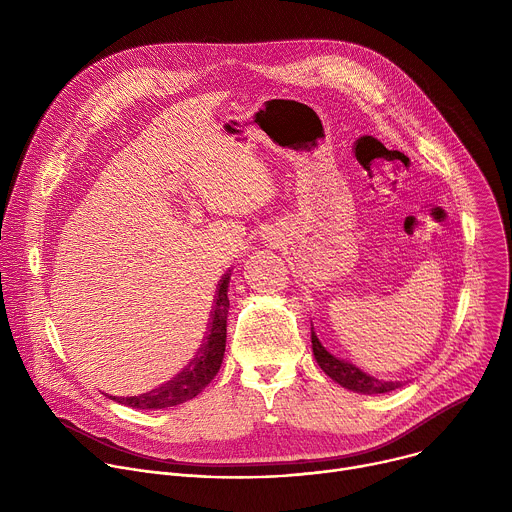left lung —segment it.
Segmentation results:
<instances>
[{
    "mask_svg": "<svg viewBox=\"0 0 512 512\" xmlns=\"http://www.w3.org/2000/svg\"><path fill=\"white\" fill-rule=\"evenodd\" d=\"M312 350L314 358L320 364V369L336 381L340 387L360 393V395H379V393H389L401 387L397 381H383L377 377H371L369 373H364L356 364H352L348 358L340 356L338 352H332L322 344L318 334L312 328Z\"/></svg>",
    "mask_w": 512,
    "mask_h": 512,
    "instance_id": "left-lung-1",
    "label": "left lung"
}]
</instances>
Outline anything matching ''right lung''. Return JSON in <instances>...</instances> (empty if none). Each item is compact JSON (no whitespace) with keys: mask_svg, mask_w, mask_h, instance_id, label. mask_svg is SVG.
<instances>
[{"mask_svg":"<svg viewBox=\"0 0 512 512\" xmlns=\"http://www.w3.org/2000/svg\"><path fill=\"white\" fill-rule=\"evenodd\" d=\"M229 279L231 271L223 275L221 283H218V291L214 296V308L210 312V322L206 336L194 354V358L186 364V367L172 377L168 383L160 385L158 389L143 393L137 397H123L115 401L135 407V409H166L180 405L184 401L194 399L218 373L225 358V346H227V314H229Z\"/></svg>","mask_w":512,"mask_h":512,"instance_id":"right-lung-1","label":"right lung"}]
</instances>
